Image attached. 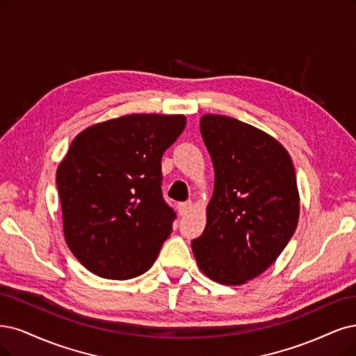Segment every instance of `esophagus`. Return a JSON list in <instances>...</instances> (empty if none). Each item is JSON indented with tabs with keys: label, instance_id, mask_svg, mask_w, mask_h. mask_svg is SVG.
Returning a JSON list of instances; mask_svg holds the SVG:
<instances>
[{
	"label": "esophagus",
	"instance_id": "34e87169",
	"mask_svg": "<svg viewBox=\"0 0 356 356\" xmlns=\"http://www.w3.org/2000/svg\"><path fill=\"white\" fill-rule=\"evenodd\" d=\"M191 206H193V203H191V202L179 203V204H178V212H179V215H181V216L187 215V213L191 211Z\"/></svg>",
	"mask_w": 356,
	"mask_h": 356
}]
</instances>
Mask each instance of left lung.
<instances>
[{"label": "left lung", "instance_id": "1", "mask_svg": "<svg viewBox=\"0 0 356 356\" xmlns=\"http://www.w3.org/2000/svg\"><path fill=\"white\" fill-rule=\"evenodd\" d=\"M200 132L215 187L191 249L206 277L240 286L275 262L298 227L295 166L274 137L234 118L204 115Z\"/></svg>", "mask_w": 356, "mask_h": 356}]
</instances>
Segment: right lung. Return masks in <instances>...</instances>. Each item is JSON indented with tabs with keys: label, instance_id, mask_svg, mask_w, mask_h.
<instances>
[{
	"label": "right lung",
	"instance_id": "1",
	"mask_svg": "<svg viewBox=\"0 0 356 356\" xmlns=\"http://www.w3.org/2000/svg\"><path fill=\"white\" fill-rule=\"evenodd\" d=\"M184 115L131 113L83 129L56 174L70 252L92 274H144L172 232L162 197V156L186 128Z\"/></svg>",
	"mask_w": 356,
	"mask_h": 356
}]
</instances>
